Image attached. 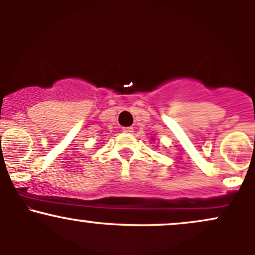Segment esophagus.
<instances>
[{
  "label": "esophagus",
  "mask_w": 255,
  "mask_h": 255,
  "mask_svg": "<svg viewBox=\"0 0 255 255\" xmlns=\"http://www.w3.org/2000/svg\"><path fill=\"white\" fill-rule=\"evenodd\" d=\"M122 130L125 131V133H133L134 131V128L133 127H125V128H122Z\"/></svg>",
  "instance_id": "1"
}]
</instances>
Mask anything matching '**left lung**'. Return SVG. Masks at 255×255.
<instances>
[{
	"mask_svg": "<svg viewBox=\"0 0 255 255\" xmlns=\"http://www.w3.org/2000/svg\"><path fill=\"white\" fill-rule=\"evenodd\" d=\"M152 140H154V139H153V137H152Z\"/></svg>",
	"mask_w": 255,
	"mask_h": 255,
	"instance_id": "1",
	"label": "left lung"
}]
</instances>
